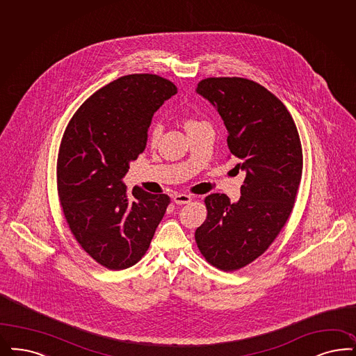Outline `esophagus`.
<instances>
[{"label": "esophagus", "instance_id": "esophagus-1", "mask_svg": "<svg viewBox=\"0 0 356 356\" xmlns=\"http://www.w3.org/2000/svg\"><path fill=\"white\" fill-rule=\"evenodd\" d=\"M191 199L193 197L187 195V194H177V195H174V202L177 204H187V203L191 202Z\"/></svg>", "mask_w": 356, "mask_h": 356}]
</instances>
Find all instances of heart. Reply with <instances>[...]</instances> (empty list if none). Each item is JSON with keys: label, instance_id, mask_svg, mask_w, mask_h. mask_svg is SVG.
Returning <instances> with one entry per match:
<instances>
[{"label": "heart", "instance_id": "obj_1", "mask_svg": "<svg viewBox=\"0 0 356 356\" xmlns=\"http://www.w3.org/2000/svg\"><path fill=\"white\" fill-rule=\"evenodd\" d=\"M195 122H197V121H194V120H187V121H186V127L193 125V124H195ZM159 134H161V125H159V124L152 125V128H150V131H149V141H150L152 144L157 143Z\"/></svg>", "mask_w": 356, "mask_h": 356}]
</instances>
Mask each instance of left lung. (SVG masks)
<instances>
[{"mask_svg": "<svg viewBox=\"0 0 356 356\" xmlns=\"http://www.w3.org/2000/svg\"><path fill=\"white\" fill-rule=\"evenodd\" d=\"M222 116L227 144L245 172L241 197L204 199L207 218L195 231L202 256L234 272L261 256L288 222L302 177V146L284 103L261 84L244 78H207L197 83Z\"/></svg>", "mask_w": 356, "mask_h": 356, "instance_id": "left-lung-1", "label": "left lung"}]
</instances>
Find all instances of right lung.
Here are the masks:
<instances>
[{
	"mask_svg": "<svg viewBox=\"0 0 356 356\" xmlns=\"http://www.w3.org/2000/svg\"><path fill=\"white\" fill-rule=\"evenodd\" d=\"M177 93L153 74L121 76L91 95L63 133L56 186L67 225L80 247L106 269L138 263L150 245L170 197L121 182L144 152L152 118Z\"/></svg>",
	"mask_w": 356,
	"mask_h": 356,
	"instance_id": "add662e5",
	"label": "right lung"
}]
</instances>
